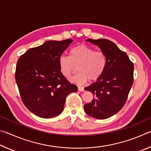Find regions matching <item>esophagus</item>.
I'll list each match as a JSON object with an SVG mask.
<instances>
[{"label":"esophagus","mask_w":151,"mask_h":151,"mask_svg":"<svg viewBox=\"0 0 151 151\" xmlns=\"http://www.w3.org/2000/svg\"><path fill=\"white\" fill-rule=\"evenodd\" d=\"M78 91H80V92L85 91V89H84L83 87H82V86H78Z\"/></svg>","instance_id":"1"}]
</instances>
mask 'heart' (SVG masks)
Wrapping results in <instances>:
<instances>
[{"label": "heart", "instance_id": "heart-1", "mask_svg": "<svg viewBox=\"0 0 151 151\" xmlns=\"http://www.w3.org/2000/svg\"><path fill=\"white\" fill-rule=\"evenodd\" d=\"M76 66L79 72L71 78L73 83L83 84L88 79L91 81H96L105 70L106 58L102 52L80 45L70 50L69 57L63 55L58 59L59 70L66 78H70L76 72Z\"/></svg>", "mask_w": 151, "mask_h": 151}]
</instances>
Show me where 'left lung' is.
Instances as JSON below:
<instances>
[{
	"label": "left lung",
	"instance_id": "8db88e82",
	"mask_svg": "<svg viewBox=\"0 0 151 151\" xmlns=\"http://www.w3.org/2000/svg\"><path fill=\"white\" fill-rule=\"evenodd\" d=\"M86 41L98 46L105 55L106 66L100 78L85 88L94 98L84 105L88 116L96 119H106L117 113L126 103L133 83L134 65L128 55L108 39Z\"/></svg>",
	"mask_w": 151,
	"mask_h": 151
}]
</instances>
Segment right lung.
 I'll use <instances>...</instances> for the list:
<instances>
[{"mask_svg":"<svg viewBox=\"0 0 151 151\" xmlns=\"http://www.w3.org/2000/svg\"><path fill=\"white\" fill-rule=\"evenodd\" d=\"M72 39L47 40L30 48L18 60L15 80L25 106L44 119L63 111L66 96L78 91L60 73L58 59Z\"/></svg>","mask_w":151,"mask_h":151,"instance_id":"obj_1","label":"right lung"}]
</instances>
